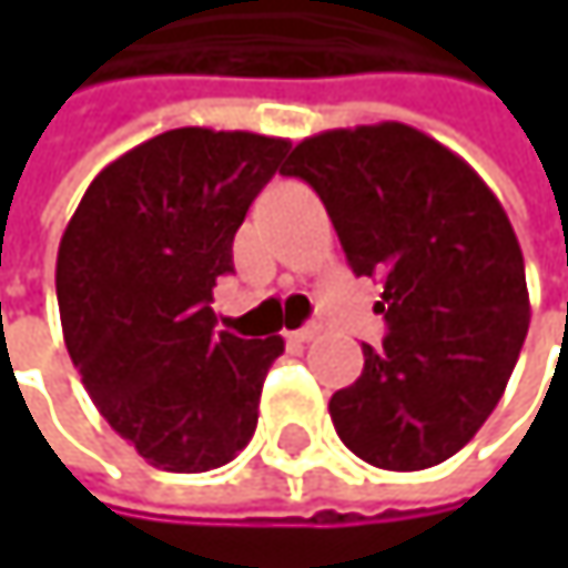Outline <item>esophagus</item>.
I'll use <instances>...</instances> for the list:
<instances>
[{
  "label": "esophagus",
  "instance_id": "34e87169",
  "mask_svg": "<svg viewBox=\"0 0 568 568\" xmlns=\"http://www.w3.org/2000/svg\"><path fill=\"white\" fill-rule=\"evenodd\" d=\"M318 335H322V325H305V328L292 332V338H295V342H315Z\"/></svg>",
  "mask_w": 568,
  "mask_h": 568
}]
</instances>
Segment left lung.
<instances>
[{"label": "left lung", "instance_id": "1", "mask_svg": "<svg viewBox=\"0 0 568 568\" xmlns=\"http://www.w3.org/2000/svg\"><path fill=\"white\" fill-rule=\"evenodd\" d=\"M283 173L322 196L348 266L385 283L388 335L328 400L342 444L382 470L444 464L494 414L529 328L507 210L464 158L397 121L305 138Z\"/></svg>", "mask_w": 568, "mask_h": 568}]
</instances>
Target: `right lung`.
<instances>
[{
    "label": "right lung",
    "mask_w": 568,
    "mask_h": 568,
    "mask_svg": "<svg viewBox=\"0 0 568 568\" xmlns=\"http://www.w3.org/2000/svg\"><path fill=\"white\" fill-rule=\"evenodd\" d=\"M292 144L176 128L98 173L58 243L61 332L101 417L151 464L203 474L253 437L280 335L213 332L233 236Z\"/></svg>",
    "instance_id": "obj_1"
}]
</instances>
